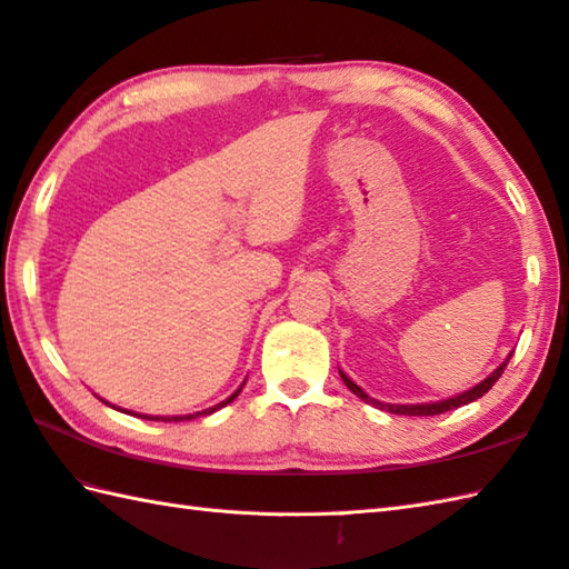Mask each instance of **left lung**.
Segmentation results:
<instances>
[{"label": "left lung", "mask_w": 569, "mask_h": 569, "mask_svg": "<svg viewBox=\"0 0 569 569\" xmlns=\"http://www.w3.org/2000/svg\"><path fill=\"white\" fill-rule=\"evenodd\" d=\"M509 359H511V355L506 357V359L501 361V365L489 373V377H487L485 381H479L477 386H471V389H467V391H462V393H457V396H452V398H442V401H432V403H381V401H377V398H371L365 389H361V386H357L352 379H349L342 369H340V377H342L347 389L352 391L355 396H359L361 401L371 403L373 408H379V410H386V413H396V416H438V413H445V410L467 406V403L477 401V398L485 396V393L491 389V386L499 381V377L503 373L506 365H509Z\"/></svg>", "instance_id": "8db88e82"}]
</instances>
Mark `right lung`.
Here are the masks:
<instances>
[{
	"label": "right lung",
	"instance_id": "obj_1",
	"mask_svg": "<svg viewBox=\"0 0 569 569\" xmlns=\"http://www.w3.org/2000/svg\"><path fill=\"white\" fill-rule=\"evenodd\" d=\"M247 383V381H244ZM244 383H241L239 386V389L232 393V396H229V398H224V401H220V403H217V406H212V408H204V410H198V413H190V416H147V413H134V410H122V408H117V406H112L110 401H104L107 406H112V408H117V410H122V413H129V416H139V418H147V420H168V422H171V420H192V418H198V416H210V413H214V410H220V408H224L227 403H232L234 401V398L239 396V391L241 389H244Z\"/></svg>",
	"mask_w": 569,
	"mask_h": 569
}]
</instances>
